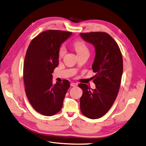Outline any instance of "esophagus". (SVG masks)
<instances>
[{"instance_id": "34e87169", "label": "esophagus", "mask_w": 146, "mask_h": 146, "mask_svg": "<svg viewBox=\"0 0 146 146\" xmlns=\"http://www.w3.org/2000/svg\"><path fill=\"white\" fill-rule=\"evenodd\" d=\"M78 86V84L76 83H71V86H73V87H76Z\"/></svg>"}]
</instances>
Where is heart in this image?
<instances>
[{
    "instance_id": "heart-1",
    "label": "heart",
    "mask_w": 146,
    "mask_h": 146,
    "mask_svg": "<svg viewBox=\"0 0 146 146\" xmlns=\"http://www.w3.org/2000/svg\"><path fill=\"white\" fill-rule=\"evenodd\" d=\"M73 47L76 50L78 55L89 53V47L87 44L83 40H76L73 42ZM66 53V47L64 45H61L59 47L58 50V58H62Z\"/></svg>"
}]
</instances>
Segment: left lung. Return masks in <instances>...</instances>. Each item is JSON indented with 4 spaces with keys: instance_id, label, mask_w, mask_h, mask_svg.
<instances>
[{
    "instance_id": "left-lung-1",
    "label": "left lung",
    "mask_w": 146,
    "mask_h": 146,
    "mask_svg": "<svg viewBox=\"0 0 146 146\" xmlns=\"http://www.w3.org/2000/svg\"><path fill=\"white\" fill-rule=\"evenodd\" d=\"M84 40L94 45L96 57L92 68L96 75V88L78 85L83 89L80 98L81 113L91 119H98L110 110L117 98L123 74V57L118 45L105 32L81 33Z\"/></svg>"
}]
</instances>
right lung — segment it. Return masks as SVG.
Here are the masks:
<instances>
[{"mask_svg":"<svg viewBox=\"0 0 146 146\" xmlns=\"http://www.w3.org/2000/svg\"><path fill=\"white\" fill-rule=\"evenodd\" d=\"M72 34L60 30H47L36 36L29 44L23 65L25 90L29 103L38 113L54 115L61 110L70 82L52 83V74L58 65V50Z\"/></svg>","mask_w":146,"mask_h":146,"instance_id":"obj_1","label":"right lung"}]
</instances>
